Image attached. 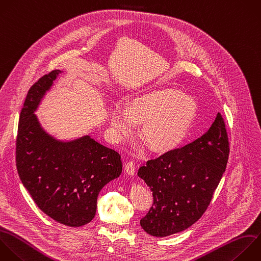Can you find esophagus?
Instances as JSON below:
<instances>
[{
    "mask_svg": "<svg viewBox=\"0 0 261 261\" xmlns=\"http://www.w3.org/2000/svg\"><path fill=\"white\" fill-rule=\"evenodd\" d=\"M124 169H125V171H126V173H127V174H129V175H134V174H135V172H136V165H135V162H134L133 160L128 161V162L125 164Z\"/></svg>",
    "mask_w": 261,
    "mask_h": 261,
    "instance_id": "1",
    "label": "esophagus"
}]
</instances>
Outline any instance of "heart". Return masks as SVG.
I'll list each match as a JSON object with an SVG mask.
<instances>
[{
	"instance_id": "1",
	"label": "heart",
	"mask_w": 261,
	"mask_h": 261,
	"mask_svg": "<svg viewBox=\"0 0 261 261\" xmlns=\"http://www.w3.org/2000/svg\"><path fill=\"white\" fill-rule=\"evenodd\" d=\"M198 112L194 97L173 87H160L134 96L127 108L116 106L111 125L119 139L134 133L142 123L141 138L154 153L175 149L188 135Z\"/></svg>"
}]
</instances>
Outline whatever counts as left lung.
<instances>
[{"mask_svg": "<svg viewBox=\"0 0 261 261\" xmlns=\"http://www.w3.org/2000/svg\"><path fill=\"white\" fill-rule=\"evenodd\" d=\"M220 113L210 128L193 143L148 160L138 171L152 191L153 204L141 226L154 237L182 231L206 211L229 154Z\"/></svg>", "mask_w": 261, "mask_h": 261, "instance_id": "obj_1", "label": "left lung"}]
</instances>
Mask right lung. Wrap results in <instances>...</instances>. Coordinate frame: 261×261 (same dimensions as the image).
I'll use <instances>...</instances> for the list:
<instances>
[{"mask_svg": "<svg viewBox=\"0 0 261 261\" xmlns=\"http://www.w3.org/2000/svg\"><path fill=\"white\" fill-rule=\"evenodd\" d=\"M61 70L41 77L29 91L19 117L16 166L38 207L54 220L82 226L97 210L102 188L122 171L119 153L90 136L62 142L48 135L35 115Z\"/></svg>", "mask_w": 261, "mask_h": 261, "instance_id": "right-lung-1", "label": "right lung"}]
</instances>
